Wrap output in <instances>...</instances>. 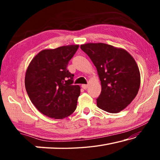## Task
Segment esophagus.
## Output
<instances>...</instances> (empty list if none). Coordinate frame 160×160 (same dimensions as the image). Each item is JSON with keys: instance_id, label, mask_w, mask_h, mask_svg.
<instances>
[{"instance_id": "obj_1", "label": "esophagus", "mask_w": 160, "mask_h": 160, "mask_svg": "<svg viewBox=\"0 0 160 160\" xmlns=\"http://www.w3.org/2000/svg\"><path fill=\"white\" fill-rule=\"evenodd\" d=\"M81 87H82V88L84 89V90H86V89L88 88V85H85V84H83V85H81Z\"/></svg>"}]
</instances>
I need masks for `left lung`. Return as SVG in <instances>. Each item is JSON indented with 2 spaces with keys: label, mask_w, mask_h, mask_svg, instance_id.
<instances>
[{
  "label": "left lung",
  "mask_w": 160,
  "mask_h": 160,
  "mask_svg": "<svg viewBox=\"0 0 160 160\" xmlns=\"http://www.w3.org/2000/svg\"><path fill=\"white\" fill-rule=\"evenodd\" d=\"M80 48L97 68L101 81L97 107L109 113L120 112L138 92L140 75L136 62L126 50L103 43L83 44Z\"/></svg>",
  "instance_id": "obj_1"
}]
</instances>
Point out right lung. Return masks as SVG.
Instances as JSON below:
<instances>
[{"mask_svg": "<svg viewBox=\"0 0 160 160\" xmlns=\"http://www.w3.org/2000/svg\"><path fill=\"white\" fill-rule=\"evenodd\" d=\"M79 46L68 45L43 50L35 56L27 70L25 88L35 107L48 117L61 119L77 107L80 94L74 85V75L67 69Z\"/></svg>", "mask_w": 160, "mask_h": 160, "instance_id": "1", "label": "right lung"}]
</instances>
